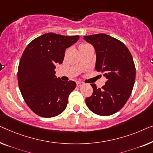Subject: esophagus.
<instances>
[{"instance_id":"1","label":"esophagus","mask_w":153,"mask_h":153,"mask_svg":"<svg viewBox=\"0 0 153 153\" xmlns=\"http://www.w3.org/2000/svg\"><path fill=\"white\" fill-rule=\"evenodd\" d=\"M85 84H84V82H77V87H82V86H83Z\"/></svg>"}]
</instances>
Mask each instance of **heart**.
Returning a JSON list of instances; mask_svg holds the SVG:
<instances>
[{"instance_id":"obj_1","label":"heart","mask_w":153,"mask_h":153,"mask_svg":"<svg viewBox=\"0 0 153 153\" xmlns=\"http://www.w3.org/2000/svg\"><path fill=\"white\" fill-rule=\"evenodd\" d=\"M82 45H85V44H82Z\"/></svg>"}]
</instances>
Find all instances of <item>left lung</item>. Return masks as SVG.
<instances>
[{
  "label": "left lung",
  "instance_id": "left-lung-1",
  "mask_svg": "<svg viewBox=\"0 0 153 153\" xmlns=\"http://www.w3.org/2000/svg\"><path fill=\"white\" fill-rule=\"evenodd\" d=\"M83 39L93 45L96 70L107 78L101 89L91 84L94 91L86 98V104L96 114H114L124 106L134 87L136 69L132 56L123 43L107 34H92Z\"/></svg>",
  "mask_w": 153,
  "mask_h": 153
}]
</instances>
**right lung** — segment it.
Instances as JSON below:
<instances>
[{"instance_id":"add662e5","label":"right lung","mask_w":153,"mask_h":153,"mask_svg":"<svg viewBox=\"0 0 153 153\" xmlns=\"http://www.w3.org/2000/svg\"><path fill=\"white\" fill-rule=\"evenodd\" d=\"M79 38L49 33L34 39L25 48L19 62L18 83L25 102L36 114L54 117L66 109L76 83L57 78L55 65L63 62L66 48Z\"/></svg>"}]
</instances>
